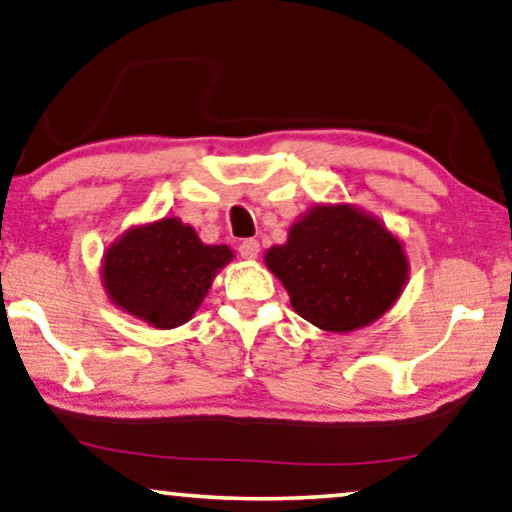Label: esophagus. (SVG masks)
I'll return each mask as SVG.
<instances>
[{
	"mask_svg": "<svg viewBox=\"0 0 512 512\" xmlns=\"http://www.w3.org/2000/svg\"><path fill=\"white\" fill-rule=\"evenodd\" d=\"M239 255L243 259H257V255H259V241L257 239H243L239 243Z\"/></svg>",
	"mask_w": 512,
	"mask_h": 512,
	"instance_id": "1",
	"label": "esophagus"
}]
</instances>
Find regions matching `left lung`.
I'll return each instance as SVG.
<instances>
[{
	"label": "left lung",
	"instance_id": "obj_1",
	"mask_svg": "<svg viewBox=\"0 0 512 512\" xmlns=\"http://www.w3.org/2000/svg\"><path fill=\"white\" fill-rule=\"evenodd\" d=\"M292 308L317 329L349 333L391 310L409 278L398 236L352 204H317L266 250Z\"/></svg>",
	"mask_w": 512,
	"mask_h": 512
}]
</instances>
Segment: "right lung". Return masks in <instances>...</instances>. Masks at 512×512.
Returning <instances> with one entry per match:
<instances>
[{
    "instance_id": "add662e5",
    "label": "right lung",
    "mask_w": 512,
    "mask_h": 512,
    "mask_svg": "<svg viewBox=\"0 0 512 512\" xmlns=\"http://www.w3.org/2000/svg\"><path fill=\"white\" fill-rule=\"evenodd\" d=\"M232 257L230 246H207L179 218H160L131 227L105 250L101 278L117 308L156 329H177Z\"/></svg>"
}]
</instances>
